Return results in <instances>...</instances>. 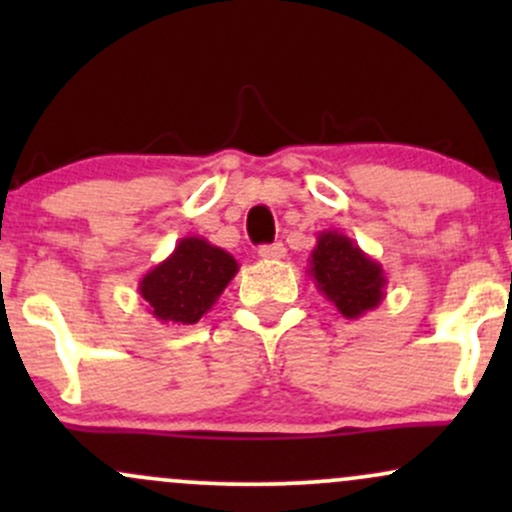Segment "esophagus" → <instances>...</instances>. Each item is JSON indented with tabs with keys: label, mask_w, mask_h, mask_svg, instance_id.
Wrapping results in <instances>:
<instances>
[{
	"label": "esophagus",
	"mask_w": 512,
	"mask_h": 512,
	"mask_svg": "<svg viewBox=\"0 0 512 512\" xmlns=\"http://www.w3.org/2000/svg\"><path fill=\"white\" fill-rule=\"evenodd\" d=\"M260 257L262 260H284L286 257V248L281 243L274 245H262L260 248Z\"/></svg>",
	"instance_id": "esophagus-1"
}]
</instances>
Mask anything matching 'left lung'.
<instances>
[{
    "label": "left lung",
    "mask_w": 512,
    "mask_h": 512,
    "mask_svg": "<svg viewBox=\"0 0 512 512\" xmlns=\"http://www.w3.org/2000/svg\"><path fill=\"white\" fill-rule=\"evenodd\" d=\"M308 262V276L315 281L317 291L334 303L346 320H358L368 310L378 308L387 296L383 264L366 255L356 240L344 233H317Z\"/></svg>",
    "instance_id": "left-lung-1"
}]
</instances>
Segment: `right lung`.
<instances>
[{"mask_svg":"<svg viewBox=\"0 0 512 512\" xmlns=\"http://www.w3.org/2000/svg\"><path fill=\"white\" fill-rule=\"evenodd\" d=\"M238 274L231 252L207 238H180L163 262L139 279V296L161 325H195L214 308L219 296Z\"/></svg>","mask_w":512,"mask_h":512,"instance_id":"right-lung-1","label":"right lung"}]
</instances>
